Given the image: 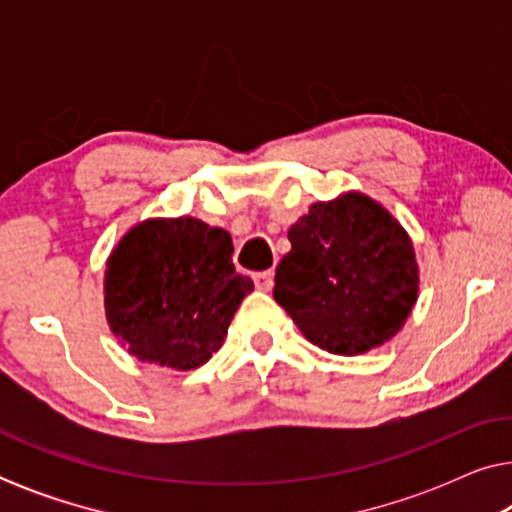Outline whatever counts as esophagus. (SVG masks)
<instances>
[{
    "instance_id": "obj_1",
    "label": "esophagus",
    "mask_w": 512,
    "mask_h": 512,
    "mask_svg": "<svg viewBox=\"0 0 512 512\" xmlns=\"http://www.w3.org/2000/svg\"><path fill=\"white\" fill-rule=\"evenodd\" d=\"M254 284H256L258 291H270L272 284H275V275H272V270L256 272V275H254Z\"/></svg>"
}]
</instances>
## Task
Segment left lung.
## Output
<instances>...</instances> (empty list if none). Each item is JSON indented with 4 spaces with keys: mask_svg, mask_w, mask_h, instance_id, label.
<instances>
[{
    "mask_svg": "<svg viewBox=\"0 0 512 512\" xmlns=\"http://www.w3.org/2000/svg\"><path fill=\"white\" fill-rule=\"evenodd\" d=\"M289 242L272 296L312 345L356 356L401 331L417 303L419 268L389 209L359 191L314 202Z\"/></svg>",
    "mask_w": 512,
    "mask_h": 512,
    "instance_id": "left-lung-1",
    "label": "left lung"
}]
</instances>
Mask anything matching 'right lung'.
<instances>
[{
  "instance_id": "add662e5",
  "label": "right lung",
  "mask_w": 512,
  "mask_h": 512,
  "mask_svg": "<svg viewBox=\"0 0 512 512\" xmlns=\"http://www.w3.org/2000/svg\"><path fill=\"white\" fill-rule=\"evenodd\" d=\"M254 282L235 272L233 240L193 216L146 219L104 272L111 331L139 361L191 370L212 359Z\"/></svg>"
}]
</instances>
